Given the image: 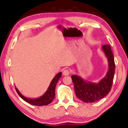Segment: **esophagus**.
Returning <instances> with one entry per match:
<instances>
[{
    "instance_id": "1",
    "label": "esophagus",
    "mask_w": 128,
    "mask_h": 128,
    "mask_svg": "<svg viewBox=\"0 0 128 128\" xmlns=\"http://www.w3.org/2000/svg\"><path fill=\"white\" fill-rule=\"evenodd\" d=\"M62 74L64 76H68L70 74V71L68 69H65L64 71H63Z\"/></svg>"
}]
</instances>
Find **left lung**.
<instances>
[{
	"label": "left lung",
	"instance_id": "1",
	"mask_svg": "<svg viewBox=\"0 0 128 128\" xmlns=\"http://www.w3.org/2000/svg\"><path fill=\"white\" fill-rule=\"evenodd\" d=\"M102 48L108 59L109 66L108 71L104 78L98 83H94L85 81L76 75L71 76L76 96L84 102L98 101L108 95L111 90L115 70L114 55L110 45H104Z\"/></svg>",
	"mask_w": 128,
	"mask_h": 128
}]
</instances>
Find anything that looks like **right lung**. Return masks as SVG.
I'll use <instances>...</instances> for the list:
<instances>
[{
    "instance_id": "add662e5",
    "label": "right lung",
    "mask_w": 128,
    "mask_h": 128,
    "mask_svg": "<svg viewBox=\"0 0 128 128\" xmlns=\"http://www.w3.org/2000/svg\"><path fill=\"white\" fill-rule=\"evenodd\" d=\"M62 72H60L56 75L54 76L53 79L52 80V82H50V86H49L48 89L42 95V96L39 97L38 98H28L24 96L21 93L18 91V88H16V90L18 95L23 99L24 101L27 102V103H29L33 105H37V106H43V105H47L50 104L53 101L54 97H55V90L56 86L57 84V82L58 81L60 78L61 77Z\"/></svg>"
}]
</instances>
